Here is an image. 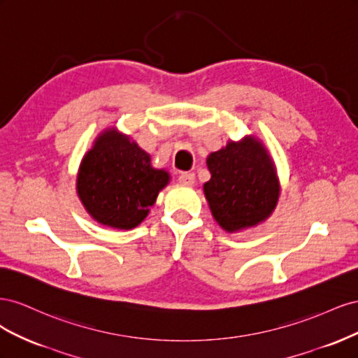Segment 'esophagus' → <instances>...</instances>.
<instances>
[{"label":"esophagus","mask_w":358,"mask_h":358,"mask_svg":"<svg viewBox=\"0 0 358 358\" xmlns=\"http://www.w3.org/2000/svg\"><path fill=\"white\" fill-rule=\"evenodd\" d=\"M179 182L183 183V185L191 187L192 183L196 182V175L191 171H182V173H179Z\"/></svg>","instance_id":"34e87169"}]
</instances>
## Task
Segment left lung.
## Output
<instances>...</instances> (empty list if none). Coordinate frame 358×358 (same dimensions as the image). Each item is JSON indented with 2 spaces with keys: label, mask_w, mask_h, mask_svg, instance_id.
<instances>
[{
  "label": "left lung",
  "mask_w": 358,
  "mask_h": 358,
  "mask_svg": "<svg viewBox=\"0 0 358 358\" xmlns=\"http://www.w3.org/2000/svg\"><path fill=\"white\" fill-rule=\"evenodd\" d=\"M206 164L210 179L203 185L215 221L225 231H241L266 221L279 199L276 167L254 136L212 152Z\"/></svg>",
  "instance_id": "obj_1"
}]
</instances>
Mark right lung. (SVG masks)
Listing matches in <instances>:
<instances>
[{"label":"right lung","instance_id":"add662e5","mask_svg":"<svg viewBox=\"0 0 358 358\" xmlns=\"http://www.w3.org/2000/svg\"><path fill=\"white\" fill-rule=\"evenodd\" d=\"M169 180V171L150 166V155L131 137L109 128L85 154L76 189L96 222L131 230L146 218Z\"/></svg>","mask_w":358,"mask_h":358}]
</instances>
